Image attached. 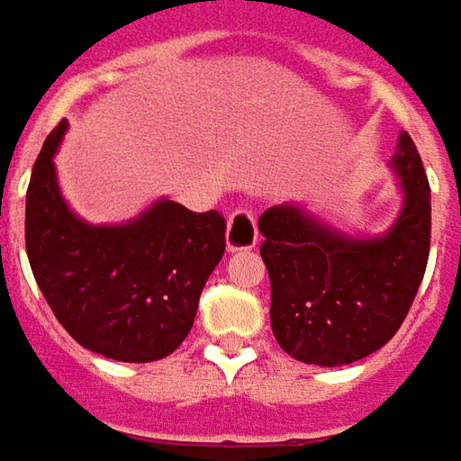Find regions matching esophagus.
I'll return each mask as SVG.
<instances>
[{
    "instance_id": "esophagus-1",
    "label": "esophagus",
    "mask_w": 461,
    "mask_h": 461,
    "mask_svg": "<svg viewBox=\"0 0 461 461\" xmlns=\"http://www.w3.org/2000/svg\"><path fill=\"white\" fill-rule=\"evenodd\" d=\"M258 243L256 215L248 208H236L228 218V248L230 250H248Z\"/></svg>"
}]
</instances>
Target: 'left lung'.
<instances>
[{
    "instance_id": "left-lung-1",
    "label": "left lung",
    "mask_w": 461,
    "mask_h": 461,
    "mask_svg": "<svg viewBox=\"0 0 461 461\" xmlns=\"http://www.w3.org/2000/svg\"><path fill=\"white\" fill-rule=\"evenodd\" d=\"M404 208L390 233L352 240L312 221L298 205L258 218L260 258L270 276V325L295 360L335 367L393 340L407 318L429 258V184L404 131L394 153Z\"/></svg>"
}]
</instances>
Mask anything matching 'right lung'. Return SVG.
<instances>
[{
  "label": "right lung",
  "instance_id": "right-lung-1",
  "mask_svg": "<svg viewBox=\"0 0 461 461\" xmlns=\"http://www.w3.org/2000/svg\"><path fill=\"white\" fill-rule=\"evenodd\" d=\"M64 126L47 136L27 188L32 273L51 312L86 350L119 362L161 360L191 332L201 290L225 253V218L158 201L129 225L84 223L54 176Z\"/></svg>",
  "mask_w": 461,
  "mask_h": 461
}]
</instances>
